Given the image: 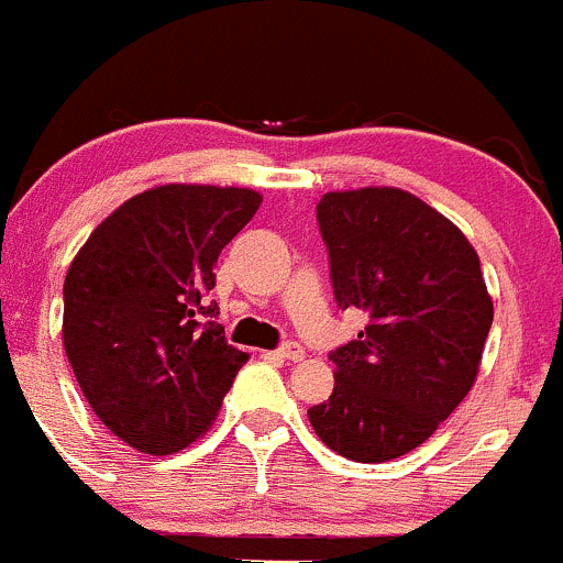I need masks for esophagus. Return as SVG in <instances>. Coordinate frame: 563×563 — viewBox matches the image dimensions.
I'll return each mask as SVG.
<instances>
[{"instance_id":"obj_1","label":"esophagus","mask_w":563,"mask_h":563,"mask_svg":"<svg viewBox=\"0 0 563 563\" xmlns=\"http://www.w3.org/2000/svg\"><path fill=\"white\" fill-rule=\"evenodd\" d=\"M275 355L283 361H302L306 358V350H302L297 341H286V344H283Z\"/></svg>"}]
</instances>
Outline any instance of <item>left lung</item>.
Segmentation results:
<instances>
[{"label": "left lung", "instance_id": "8db88e82", "mask_svg": "<svg viewBox=\"0 0 563 563\" xmlns=\"http://www.w3.org/2000/svg\"><path fill=\"white\" fill-rule=\"evenodd\" d=\"M317 219L335 302L369 322L330 355L333 394L308 419L333 453L383 464L428 441L475 386L495 306L475 246L402 188L330 191Z\"/></svg>", "mask_w": 563, "mask_h": 563}]
</instances>
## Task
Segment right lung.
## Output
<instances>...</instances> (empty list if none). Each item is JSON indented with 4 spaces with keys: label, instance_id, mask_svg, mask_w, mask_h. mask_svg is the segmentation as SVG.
<instances>
[{
    "label": "right lung",
    "instance_id": "right-lung-1",
    "mask_svg": "<svg viewBox=\"0 0 563 563\" xmlns=\"http://www.w3.org/2000/svg\"><path fill=\"white\" fill-rule=\"evenodd\" d=\"M261 199L233 186L150 188L119 205L68 266V364L99 422L133 450L172 455L197 441L250 358L224 341L208 291L219 252Z\"/></svg>",
    "mask_w": 563,
    "mask_h": 563
}]
</instances>
